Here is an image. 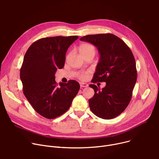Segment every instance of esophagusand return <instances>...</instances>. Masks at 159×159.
<instances>
[{"instance_id": "34e87169", "label": "esophagus", "mask_w": 159, "mask_h": 159, "mask_svg": "<svg viewBox=\"0 0 159 159\" xmlns=\"http://www.w3.org/2000/svg\"><path fill=\"white\" fill-rule=\"evenodd\" d=\"M80 88H86L88 86V84L86 83H83V82H80Z\"/></svg>"}]
</instances>
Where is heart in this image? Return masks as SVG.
I'll use <instances>...</instances> for the list:
<instances>
[{"label": "heart", "mask_w": 159, "mask_h": 159, "mask_svg": "<svg viewBox=\"0 0 159 159\" xmlns=\"http://www.w3.org/2000/svg\"><path fill=\"white\" fill-rule=\"evenodd\" d=\"M79 52L81 54V55L84 57L87 55L93 54H95L96 52V48H95L94 46L90 43H83L80 45L79 47ZM88 71H82L77 73V77L79 79L84 80L88 78Z\"/></svg>", "instance_id": "heart-1"}]
</instances>
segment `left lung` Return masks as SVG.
Returning <instances> with one entry per match:
<instances>
[{
    "label": "left lung",
    "mask_w": 159,
    "mask_h": 159,
    "mask_svg": "<svg viewBox=\"0 0 159 159\" xmlns=\"http://www.w3.org/2000/svg\"><path fill=\"white\" fill-rule=\"evenodd\" d=\"M80 39L96 46L100 54L91 82H106L102 89L95 84L89 85L94 91L89 100L90 109L102 119L117 117L129 105L137 80L132 52L121 39L112 34L87 35Z\"/></svg>",
    "instance_id": "left-lung-1"
}]
</instances>
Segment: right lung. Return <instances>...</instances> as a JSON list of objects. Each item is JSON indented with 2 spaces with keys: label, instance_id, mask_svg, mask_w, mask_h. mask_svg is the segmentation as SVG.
Here are the masks:
<instances>
[{
  "label": "right lung",
  "instance_id": "1",
  "mask_svg": "<svg viewBox=\"0 0 159 159\" xmlns=\"http://www.w3.org/2000/svg\"><path fill=\"white\" fill-rule=\"evenodd\" d=\"M77 36L41 38L27 50L20 79L25 97L33 109L47 119H54L66 112L80 89L79 82L55 80L57 70L64 67L66 53Z\"/></svg>",
  "mask_w": 159,
  "mask_h": 159
}]
</instances>
